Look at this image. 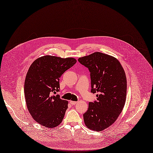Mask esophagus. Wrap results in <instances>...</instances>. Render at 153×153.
I'll return each instance as SVG.
<instances>
[{"label": "esophagus", "mask_w": 153, "mask_h": 153, "mask_svg": "<svg viewBox=\"0 0 153 153\" xmlns=\"http://www.w3.org/2000/svg\"><path fill=\"white\" fill-rule=\"evenodd\" d=\"M70 103H71L72 105H75V104H77V102L71 101H70Z\"/></svg>", "instance_id": "1"}]
</instances>
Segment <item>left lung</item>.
I'll list each match as a JSON object with an SVG mask.
<instances>
[{
	"mask_svg": "<svg viewBox=\"0 0 153 153\" xmlns=\"http://www.w3.org/2000/svg\"><path fill=\"white\" fill-rule=\"evenodd\" d=\"M88 68L91 76V92H97V101L89 103L83 114L87 127L101 131L113 124L124 106L127 81L125 72L117 59L101 52H94L78 59Z\"/></svg>",
	"mask_w": 153,
	"mask_h": 153,
	"instance_id": "obj_1",
	"label": "left lung"
}]
</instances>
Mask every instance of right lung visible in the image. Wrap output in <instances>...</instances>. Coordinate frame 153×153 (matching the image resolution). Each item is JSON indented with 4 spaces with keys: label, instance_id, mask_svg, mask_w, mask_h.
<instances>
[{
    "label": "right lung",
    "instance_id": "add662e5",
    "mask_svg": "<svg viewBox=\"0 0 153 153\" xmlns=\"http://www.w3.org/2000/svg\"><path fill=\"white\" fill-rule=\"evenodd\" d=\"M76 62L72 57L45 56L30 66L24 82V94L29 112L39 124L54 128L62 123L68 101L55 94L60 88L59 79Z\"/></svg>",
    "mask_w": 153,
    "mask_h": 153
}]
</instances>
